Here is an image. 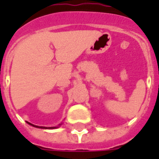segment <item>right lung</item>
I'll list each match as a JSON object with an SVG mask.
<instances>
[{"label": "right lung", "mask_w": 159, "mask_h": 159, "mask_svg": "<svg viewBox=\"0 0 159 159\" xmlns=\"http://www.w3.org/2000/svg\"><path fill=\"white\" fill-rule=\"evenodd\" d=\"M29 124H30V125H32V126H34V127H36V128H41V129H48V128H46V127H39V126H36V125H34V124H31V123H29ZM54 128H55V127H53V128H49V129H54Z\"/></svg>", "instance_id": "right-lung-1"}]
</instances>
